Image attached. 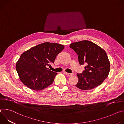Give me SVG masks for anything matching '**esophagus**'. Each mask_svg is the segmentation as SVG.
Here are the masks:
<instances>
[{"label":"esophagus","mask_w":124,"mask_h":124,"mask_svg":"<svg viewBox=\"0 0 124 124\" xmlns=\"http://www.w3.org/2000/svg\"><path fill=\"white\" fill-rule=\"evenodd\" d=\"M65 74L66 75H67L68 76H73V75H74L73 73V74H70V73H66V72H65Z\"/></svg>","instance_id":"obj_1"}]
</instances>
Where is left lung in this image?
Segmentation results:
<instances>
[{"label":"left lung","mask_w":124,"mask_h":124,"mask_svg":"<svg viewBox=\"0 0 124 124\" xmlns=\"http://www.w3.org/2000/svg\"><path fill=\"white\" fill-rule=\"evenodd\" d=\"M70 47L78 55L80 65L86 63L85 70L77 74L76 86L81 90H91L101 84L110 72V62L107 53L96 44L87 40L72 43Z\"/></svg>","instance_id":"1"}]
</instances>
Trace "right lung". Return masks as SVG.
<instances>
[{"instance_id":"right-lung-1","label":"right lung","mask_w":124,"mask_h":124,"mask_svg":"<svg viewBox=\"0 0 124 124\" xmlns=\"http://www.w3.org/2000/svg\"><path fill=\"white\" fill-rule=\"evenodd\" d=\"M64 48L57 43L45 42L23 52L16 63V70L21 81L30 89L39 91L54 82L57 74L46 67L54 63L57 55Z\"/></svg>"}]
</instances>
